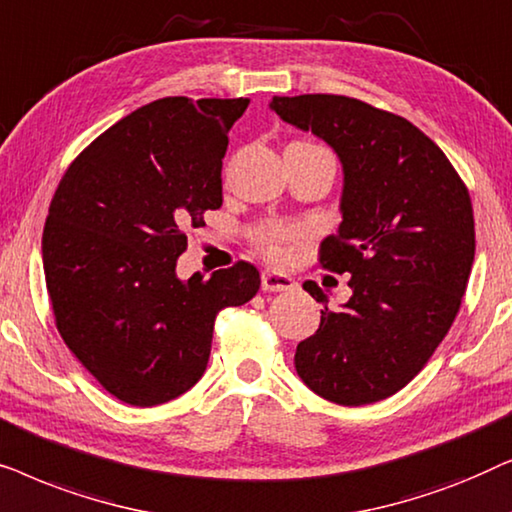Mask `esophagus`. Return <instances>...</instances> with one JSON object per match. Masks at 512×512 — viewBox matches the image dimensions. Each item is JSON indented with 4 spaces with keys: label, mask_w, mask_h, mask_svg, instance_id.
I'll return each instance as SVG.
<instances>
[{
    "label": "esophagus",
    "mask_w": 512,
    "mask_h": 512,
    "mask_svg": "<svg viewBox=\"0 0 512 512\" xmlns=\"http://www.w3.org/2000/svg\"><path fill=\"white\" fill-rule=\"evenodd\" d=\"M261 289L263 291H291V289H296V282H293L289 275H284V272L263 270Z\"/></svg>",
    "instance_id": "1"
}]
</instances>
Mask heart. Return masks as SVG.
Returning <instances> with one entry per match:
<instances>
[{"mask_svg": "<svg viewBox=\"0 0 512 512\" xmlns=\"http://www.w3.org/2000/svg\"><path fill=\"white\" fill-rule=\"evenodd\" d=\"M300 228L284 226V223H270L256 233V244L263 249V254L272 261H284L291 254V244L300 240Z\"/></svg>", "mask_w": 512, "mask_h": 512, "instance_id": "heart-1", "label": "heart"}]
</instances>
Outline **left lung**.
I'll return each mask as SVG.
<instances>
[{
  "label": "left lung",
  "instance_id": "left-lung-1",
  "mask_svg": "<svg viewBox=\"0 0 512 512\" xmlns=\"http://www.w3.org/2000/svg\"><path fill=\"white\" fill-rule=\"evenodd\" d=\"M270 109L340 158L342 221L321 242V265L352 275V298L321 310L293 363L326 401H382L426 366L457 317L475 256L471 195L401 116L345 95L272 97ZM303 289L326 303L314 282Z\"/></svg>",
  "mask_w": 512,
  "mask_h": 512
}]
</instances>
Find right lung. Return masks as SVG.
I'll list each match as a JSON object with an SVG mask.
<instances>
[{
	"label": "right lung",
	"instance_id": "1",
	"mask_svg": "<svg viewBox=\"0 0 512 512\" xmlns=\"http://www.w3.org/2000/svg\"><path fill=\"white\" fill-rule=\"evenodd\" d=\"M247 97H163L102 132L69 165L41 240L55 326L118 401L151 408L205 373L214 319L261 286L251 263L177 277L188 228L223 202L228 132Z\"/></svg>",
	"mask_w": 512,
	"mask_h": 512
}]
</instances>
